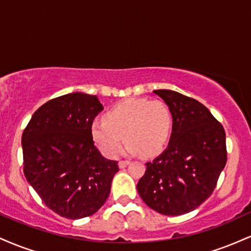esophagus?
Instances as JSON below:
<instances>
[{
    "label": "esophagus",
    "instance_id": "34e87169",
    "mask_svg": "<svg viewBox=\"0 0 251 251\" xmlns=\"http://www.w3.org/2000/svg\"><path fill=\"white\" fill-rule=\"evenodd\" d=\"M128 164H129L128 160H120V162H119V168H120V169L126 168V166H127Z\"/></svg>",
    "mask_w": 251,
    "mask_h": 251
}]
</instances>
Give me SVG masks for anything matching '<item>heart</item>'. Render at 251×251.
Masks as SVG:
<instances>
[{"label":"heart","instance_id":"heart-1","mask_svg":"<svg viewBox=\"0 0 251 251\" xmlns=\"http://www.w3.org/2000/svg\"><path fill=\"white\" fill-rule=\"evenodd\" d=\"M174 118L160 100L132 98L117 103L91 125V137L99 151L112 158L119 151L123 138L125 152L143 157L159 154L168 145Z\"/></svg>","mask_w":251,"mask_h":251}]
</instances>
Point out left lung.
I'll return each mask as SVG.
<instances>
[{"label":"left lung","mask_w":251,"mask_h":251,"mask_svg":"<svg viewBox=\"0 0 251 251\" xmlns=\"http://www.w3.org/2000/svg\"><path fill=\"white\" fill-rule=\"evenodd\" d=\"M154 94L174 118L168 149L146 163L138 192L146 205L166 216L192 211L212 195L226 164V131L203 103L171 89Z\"/></svg>","instance_id":"left-lung-1"}]
</instances>
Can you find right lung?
<instances>
[{"label": "right lung", "instance_id": "1", "mask_svg": "<svg viewBox=\"0 0 251 251\" xmlns=\"http://www.w3.org/2000/svg\"><path fill=\"white\" fill-rule=\"evenodd\" d=\"M102 109L97 96L76 92L54 98L36 109L22 134L25 178L61 217L96 214L119 171L118 162L103 158L91 137Z\"/></svg>", "mask_w": 251, "mask_h": 251}]
</instances>
